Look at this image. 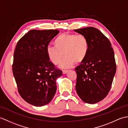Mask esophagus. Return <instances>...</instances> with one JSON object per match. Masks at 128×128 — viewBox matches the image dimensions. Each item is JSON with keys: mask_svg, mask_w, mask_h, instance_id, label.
Segmentation results:
<instances>
[{"mask_svg": "<svg viewBox=\"0 0 128 128\" xmlns=\"http://www.w3.org/2000/svg\"><path fill=\"white\" fill-rule=\"evenodd\" d=\"M68 71H69V70H63L62 72H63V74H66L68 72Z\"/></svg>", "mask_w": 128, "mask_h": 128, "instance_id": "34e87169", "label": "esophagus"}]
</instances>
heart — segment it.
Instances as JSON below:
<instances>
[{
	"label": "heart",
	"instance_id": "b5f03b06",
	"mask_svg": "<svg viewBox=\"0 0 128 128\" xmlns=\"http://www.w3.org/2000/svg\"><path fill=\"white\" fill-rule=\"evenodd\" d=\"M55 46H48L47 54L50 60L57 65L64 57L60 64L62 68H70L77 63H81L87 57L90 49L88 40L85 35L72 33H62L56 38Z\"/></svg>",
	"mask_w": 128,
	"mask_h": 128
}]
</instances>
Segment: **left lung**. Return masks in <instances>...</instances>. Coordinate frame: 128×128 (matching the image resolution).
<instances>
[{"label":"left lung","instance_id":"left-lung-1","mask_svg":"<svg viewBox=\"0 0 128 128\" xmlns=\"http://www.w3.org/2000/svg\"><path fill=\"white\" fill-rule=\"evenodd\" d=\"M74 31L87 37L90 49L87 57L75 68L76 90L82 101L96 104L107 96L116 71L110 41L98 29L92 27Z\"/></svg>","mask_w":128,"mask_h":128}]
</instances>
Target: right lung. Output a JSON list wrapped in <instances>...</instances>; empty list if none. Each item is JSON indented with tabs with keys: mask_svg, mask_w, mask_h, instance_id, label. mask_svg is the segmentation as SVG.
<instances>
[{
	"mask_svg": "<svg viewBox=\"0 0 128 128\" xmlns=\"http://www.w3.org/2000/svg\"><path fill=\"white\" fill-rule=\"evenodd\" d=\"M57 29L31 30L18 41L14 54L12 72L18 91L26 102L35 106L48 104L57 90L56 80L62 75L47 54Z\"/></svg>",
	"mask_w": 128,
	"mask_h": 128,
	"instance_id": "1",
	"label": "right lung"
}]
</instances>
